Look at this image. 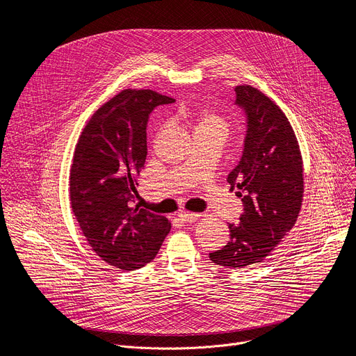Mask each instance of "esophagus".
<instances>
[{
  "label": "esophagus",
  "mask_w": 356,
  "mask_h": 356,
  "mask_svg": "<svg viewBox=\"0 0 356 356\" xmlns=\"http://www.w3.org/2000/svg\"><path fill=\"white\" fill-rule=\"evenodd\" d=\"M177 217L183 221V222H194L195 220H198L201 216L197 214V213H186V211H181L177 214Z\"/></svg>",
  "instance_id": "esophagus-1"
}]
</instances>
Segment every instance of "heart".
Returning a JSON list of instances; mask_svg holds the SVG:
<instances>
[{
    "label": "heart",
    "mask_w": 356,
    "mask_h": 356,
    "mask_svg": "<svg viewBox=\"0 0 356 356\" xmlns=\"http://www.w3.org/2000/svg\"><path fill=\"white\" fill-rule=\"evenodd\" d=\"M194 131L195 132H209V134H220L225 135L228 129V124L224 117L214 111H200L193 117Z\"/></svg>",
    "instance_id": "obj_1"
}]
</instances>
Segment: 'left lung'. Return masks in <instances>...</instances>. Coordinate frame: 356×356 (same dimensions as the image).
Wrapping results in <instances>:
<instances>
[{"mask_svg": "<svg viewBox=\"0 0 356 356\" xmlns=\"http://www.w3.org/2000/svg\"><path fill=\"white\" fill-rule=\"evenodd\" d=\"M235 104L246 115L242 156L227 181L243 213L229 224L228 243L210 253L220 266L243 269L262 262L294 227L302 201V159L284 113L252 86H236Z\"/></svg>", "mask_w": 356, "mask_h": 356, "instance_id": "1", "label": "left lung"}]
</instances>
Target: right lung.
<instances>
[{"mask_svg":"<svg viewBox=\"0 0 356 356\" xmlns=\"http://www.w3.org/2000/svg\"><path fill=\"white\" fill-rule=\"evenodd\" d=\"M172 103L152 90H122L92 114L74 149L73 214L91 249L122 270L154 261L172 227L163 216L131 207L147 154L149 114Z\"/></svg>","mask_w":356,"mask_h":356,"instance_id":"right-lung-1","label":"right lung"}]
</instances>
